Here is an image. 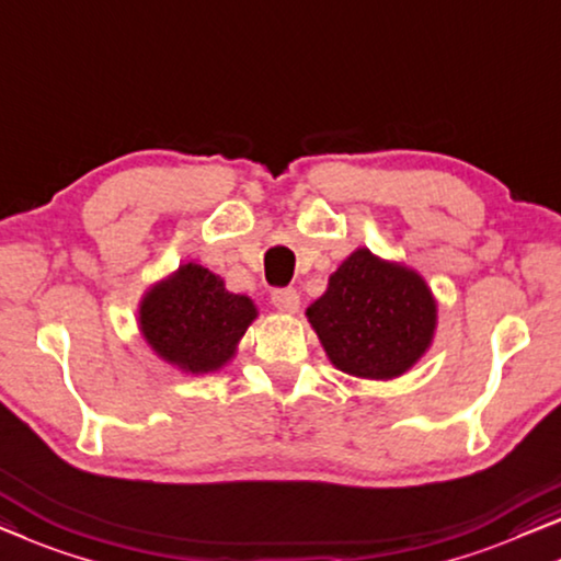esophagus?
<instances>
[{
	"instance_id": "obj_1",
	"label": "esophagus",
	"mask_w": 561,
	"mask_h": 561,
	"mask_svg": "<svg viewBox=\"0 0 561 561\" xmlns=\"http://www.w3.org/2000/svg\"><path fill=\"white\" fill-rule=\"evenodd\" d=\"M271 304L283 313H296L300 306V298L296 294V288H275L271 294Z\"/></svg>"
}]
</instances>
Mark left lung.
Masks as SVG:
<instances>
[{"instance_id": "left-lung-1", "label": "left lung", "mask_w": 561, "mask_h": 561, "mask_svg": "<svg viewBox=\"0 0 561 561\" xmlns=\"http://www.w3.org/2000/svg\"><path fill=\"white\" fill-rule=\"evenodd\" d=\"M306 316L336 369L394 379L433 344L437 304L420 273L359 248L331 273L327 294Z\"/></svg>"}]
</instances>
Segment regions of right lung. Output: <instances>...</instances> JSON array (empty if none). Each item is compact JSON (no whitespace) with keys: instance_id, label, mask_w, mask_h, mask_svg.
Returning a JSON list of instances; mask_svg holds the SVG:
<instances>
[{"instance_id":"add662e5","label":"right lung","mask_w":561,"mask_h":561,"mask_svg":"<svg viewBox=\"0 0 561 561\" xmlns=\"http://www.w3.org/2000/svg\"><path fill=\"white\" fill-rule=\"evenodd\" d=\"M255 316L253 300L230 294L220 275L184 263L146 290L139 327L146 344L167 364L186 375H209L232 359Z\"/></svg>"}]
</instances>
